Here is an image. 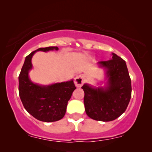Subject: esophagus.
Returning a JSON list of instances; mask_svg holds the SVG:
<instances>
[{
    "label": "esophagus",
    "instance_id": "obj_1",
    "mask_svg": "<svg viewBox=\"0 0 152 152\" xmlns=\"http://www.w3.org/2000/svg\"><path fill=\"white\" fill-rule=\"evenodd\" d=\"M85 81V77L84 75H80L75 78V84L77 87H81L84 84Z\"/></svg>",
    "mask_w": 152,
    "mask_h": 152
}]
</instances>
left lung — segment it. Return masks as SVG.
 I'll return each instance as SVG.
<instances>
[{
	"label": "left lung",
	"mask_w": 152,
	"mask_h": 152,
	"mask_svg": "<svg viewBox=\"0 0 152 152\" xmlns=\"http://www.w3.org/2000/svg\"><path fill=\"white\" fill-rule=\"evenodd\" d=\"M111 59L97 64L106 72V86L85 84L84 103L87 115L97 121L115 120L126 111L132 97V82L126 62L115 53Z\"/></svg>",
	"instance_id": "obj_1"
}]
</instances>
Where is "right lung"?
Returning a JSON list of instances; mask_svg holds the SVG:
<instances>
[{"label": "right lung", "instance_id": "obj_1", "mask_svg": "<svg viewBox=\"0 0 152 152\" xmlns=\"http://www.w3.org/2000/svg\"><path fill=\"white\" fill-rule=\"evenodd\" d=\"M58 50L57 46L41 48L26 57L18 76V92L23 105L36 119L45 122H55L64 118L68 102L76 89L73 80L42 86L34 84L29 78L32 68V58L37 51Z\"/></svg>", "mask_w": 152, "mask_h": 152}]
</instances>
